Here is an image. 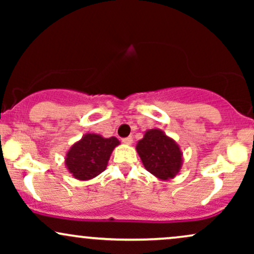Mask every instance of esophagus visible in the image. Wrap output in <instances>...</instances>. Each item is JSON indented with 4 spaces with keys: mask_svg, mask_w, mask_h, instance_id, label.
I'll return each mask as SVG.
<instances>
[{
    "mask_svg": "<svg viewBox=\"0 0 254 254\" xmlns=\"http://www.w3.org/2000/svg\"><path fill=\"white\" fill-rule=\"evenodd\" d=\"M132 142H133V138L131 136H129V137H125V138H123V143H125V144H132Z\"/></svg>",
    "mask_w": 254,
    "mask_h": 254,
    "instance_id": "34e87169",
    "label": "esophagus"
}]
</instances>
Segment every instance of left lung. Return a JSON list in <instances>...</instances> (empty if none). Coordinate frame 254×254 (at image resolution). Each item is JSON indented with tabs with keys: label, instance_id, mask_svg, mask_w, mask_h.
<instances>
[{
	"label": "left lung",
	"instance_id": "obj_1",
	"mask_svg": "<svg viewBox=\"0 0 254 254\" xmlns=\"http://www.w3.org/2000/svg\"><path fill=\"white\" fill-rule=\"evenodd\" d=\"M144 168L160 180H170L182 170L183 151L162 130L150 129L136 144Z\"/></svg>",
	"mask_w": 254,
	"mask_h": 254
}]
</instances>
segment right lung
I'll return each mask as SVG.
<instances>
[{"label": "right lung", "mask_w": 254, "mask_h": 254, "mask_svg": "<svg viewBox=\"0 0 254 254\" xmlns=\"http://www.w3.org/2000/svg\"><path fill=\"white\" fill-rule=\"evenodd\" d=\"M121 144L116 137L86 133L66 151L64 164L75 179L86 182L106 170L113 149Z\"/></svg>", "instance_id": "add662e5"}]
</instances>
